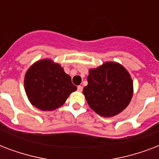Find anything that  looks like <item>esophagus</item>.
Returning <instances> with one entry per match:
<instances>
[{"mask_svg": "<svg viewBox=\"0 0 159 159\" xmlns=\"http://www.w3.org/2000/svg\"><path fill=\"white\" fill-rule=\"evenodd\" d=\"M82 90H83V87H82V86H81V85H80V86H78V87H77V91H78V92H82Z\"/></svg>", "mask_w": 159, "mask_h": 159, "instance_id": "34e87169", "label": "esophagus"}]
</instances>
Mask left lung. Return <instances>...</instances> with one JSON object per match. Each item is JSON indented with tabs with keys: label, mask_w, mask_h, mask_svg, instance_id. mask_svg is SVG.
<instances>
[{
	"label": "left lung",
	"mask_w": 159,
	"mask_h": 159,
	"mask_svg": "<svg viewBox=\"0 0 159 159\" xmlns=\"http://www.w3.org/2000/svg\"><path fill=\"white\" fill-rule=\"evenodd\" d=\"M83 89L90 108L100 116L111 117L128 106L133 97V81L121 64L106 62L89 70Z\"/></svg>",
	"instance_id": "left-lung-1"
}]
</instances>
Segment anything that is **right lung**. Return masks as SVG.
Returning <instances> with one entry per match:
<instances>
[{"mask_svg":"<svg viewBox=\"0 0 159 159\" xmlns=\"http://www.w3.org/2000/svg\"><path fill=\"white\" fill-rule=\"evenodd\" d=\"M24 83L29 101L41 111H53L62 106L77 90L69 75L50 59L34 62L26 72Z\"/></svg>","mask_w":159,"mask_h":159,"instance_id":"1","label":"right lung"}]
</instances>
